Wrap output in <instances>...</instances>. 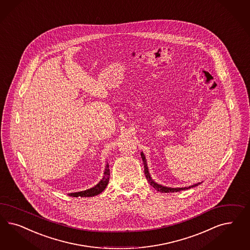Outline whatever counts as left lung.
I'll return each mask as SVG.
<instances>
[{"label": "left lung", "mask_w": 250, "mask_h": 250, "mask_svg": "<svg viewBox=\"0 0 250 250\" xmlns=\"http://www.w3.org/2000/svg\"><path fill=\"white\" fill-rule=\"evenodd\" d=\"M141 155H142V158H143V161H144V164H145V177L147 178V180L149 181V183H150V185L153 187L154 188H156L158 191H161V192H165V193H167V192H177V191H181V190H185V189H188V188H193V187H196V186H198V184H195L193 186H190V187H188V188H167V187H163L161 185H158L157 183H155L154 181H153V179L151 178L150 177V175H149V172H148V168H147V164H146V160H145V156L144 153H141Z\"/></svg>", "instance_id": "obj_1"}]
</instances>
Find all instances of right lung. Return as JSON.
<instances>
[{
	"label": "right lung",
	"instance_id": "add662e5",
	"mask_svg": "<svg viewBox=\"0 0 250 250\" xmlns=\"http://www.w3.org/2000/svg\"><path fill=\"white\" fill-rule=\"evenodd\" d=\"M105 176L102 178V180L95 186L94 188L84 190V191H80V192H75V193H70L69 195L72 197H93V196H97L98 194L101 193L105 188V187L108 184V179H109V176H110V172L108 169V164L106 165L105 170Z\"/></svg>",
	"mask_w": 250,
	"mask_h": 250
}]
</instances>
